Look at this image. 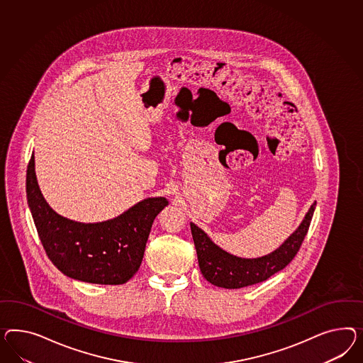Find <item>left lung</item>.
I'll return each instance as SVG.
<instances>
[{"instance_id": "left-lung-1", "label": "left lung", "mask_w": 363, "mask_h": 363, "mask_svg": "<svg viewBox=\"0 0 363 363\" xmlns=\"http://www.w3.org/2000/svg\"><path fill=\"white\" fill-rule=\"evenodd\" d=\"M313 203L306 213L303 223L292 235L285 240L276 251L269 255L257 259H242L230 255L211 242V239L194 223H190L193 240L196 245V256L201 272L208 283L227 288L238 289L248 285L262 283L272 274L284 269L292 262L304 242L313 216Z\"/></svg>"}]
</instances>
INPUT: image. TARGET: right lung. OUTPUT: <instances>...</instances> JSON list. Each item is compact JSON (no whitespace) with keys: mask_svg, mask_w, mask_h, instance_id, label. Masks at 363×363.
Here are the masks:
<instances>
[{"mask_svg":"<svg viewBox=\"0 0 363 363\" xmlns=\"http://www.w3.org/2000/svg\"><path fill=\"white\" fill-rule=\"evenodd\" d=\"M26 194L42 245L62 274L92 284L127 283L143 262L155 218L167 198H147L101 223H79L58 216L42 196L34 155L26 172Z\"/></svg>","mask_w":363,"mask_h":363,"instance_id":"1","label":"right lung"}]
</instances>
